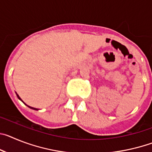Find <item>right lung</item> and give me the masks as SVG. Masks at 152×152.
<instances>
[{
  "mask_svg": "<svg viewBox=\"0 0 152 152\" xmlns=\"http://www.w3.org/2000/svg\"><path fill=\"white\" fill-rule=\"evenodd\" d=\"M17 96H18L19 99H20V100H21V99H20V97L19 96V95H18V94H17ZM28 107H29V106H28ZM29 107V108H31V109H33V110H37V109H36V108H33V107Z\"/></svg>",
  "mask_w": 152,
  "mask_h": 152,
  "instance_id": "right-lung-1",
  "label": "right lung"
}]
</instances>
